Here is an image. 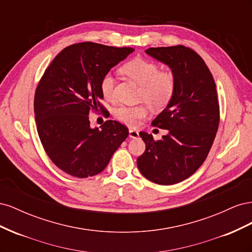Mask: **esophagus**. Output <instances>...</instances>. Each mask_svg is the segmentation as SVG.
<instances>
[{
	"label": "esophagus",
	"instance_id": "obj_1",
	"mask_svg": "<svg viewBox=\"0 0 252 252\" xmlns=\"http://www.w3.org/2000/svg\"><path fill=\"white\" fill-rule=\"evenodd\" d=\"M129 138H130V139L139 138V132L134 130V129H129Z\"/></svg>",
	"mask_w": 252,
	"mask_h": 252
}]
</instances>
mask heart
Returning <instances> with one entry per match:
<instances>
[{
  "instance_id": "1",
  "label": "heart",
  "mask_w": 252,
  "mask_h": 252,
  "mask_svg": "<svg viewBox=\"0 0 252 252\" xmlns=\"http://www.w3.org/2000/svg\"><path fill=\"white\" fill-rule=\"evenodd\" d=\"M121 72L141 86L140 100L146 101L154 108H163L168 104L174 94L175 78L171 71H161L159 66L148 60L135 58L121 67ZM114 79L106 73L101 79L100 89L103 96L110 100L113 96ZM146 105H122L114 110V117L129 126H135L147 116Z\"/></svg>"
}]
</instances>
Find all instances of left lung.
Returning <instances> with one entry per match:
<instances>
[{
  "instance_id": "left-lung-1",
  "label": "left lung",
  "mask_w": 252,
  "mask_h": 252,
  "mask_svg": "<svg viewBox=\"0 0 252 252\" xmlns=\"http://www.w3.org/2000/svg\"><path fill=\"white\" fill-rule=\"evenodd\" d=\"M148 56L168 66L175 89L166 108L152 125L167 129L162 140L141 131L146 145L138 158L139 170L147 180L172 185L192 175L207 158L220 123L215 80L204 60L188 47L148 48Z\"/></svg>"
}]
</instances>
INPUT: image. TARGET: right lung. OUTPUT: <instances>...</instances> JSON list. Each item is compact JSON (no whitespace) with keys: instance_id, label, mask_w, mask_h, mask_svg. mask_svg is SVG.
Returning <instances> with one entry per match:
<instances>
[{"instance_id":"obj_1","label":"right lung","mask_w":252,"mask_h":252,"mask_svg":"<svg viewBox=\"0 0 252 252\" xmlns=\"http://www.w3.org/2000/svg\"><path fill=\"white\" fill-rule=\"evenodd\" d=\"M93 42L61 51L44 72L34 94V118L41 143L51 161L66 173L88 178L102 172L128 136V128L108 120L91 128L89 112L97 111L101 79L133 52Z\"/></svg>"}]
</instances>
